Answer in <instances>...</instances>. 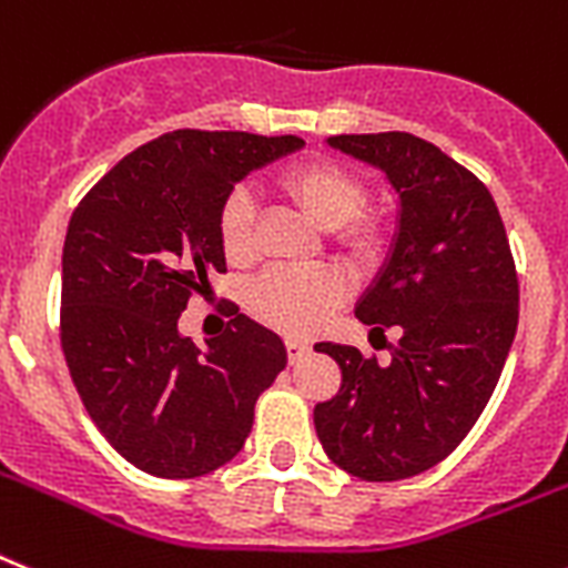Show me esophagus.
Listing matches in <instances>:
<instances>
[{
	"instance_id": "34e87169",
	"label": "esophagus",
	"mask_w": 568,
	"mask_h": 568,
	"mask_svg": "<svg viewBox=\"0 0 568 568\" xmlns=\"http://www.w3.org/2000/svg\"><path fill=\"white\" fill-rule=\"evenodd\" d=\"M285 355H288V361H300V357L303 355H308V343H303V341H292V337H288V341H285Z\"/></svg>"
}]
</instances>
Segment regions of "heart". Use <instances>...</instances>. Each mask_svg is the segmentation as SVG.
<instances>
[{
  "mask_svg": "<svg viewBox=\"0 0 568 568\" xmlns=\"http://www.w3.org/2000/svg\"><path fill=\"white\" fill-rule=\"evenodd\" d=\"M283 190L314 225L335 231L337 254L352 265H373L387 233L378 219L366 216L369 190L337 161H306L285 170ZM219 245L231 265H247L256 254V207L251 193L231 190L219 207ZM343 280L328 268H271L247 288V308L256 321L283 335H314L343 303Z\"/></svg>",
  "mask_w": 568,
  "mask_h": 568,
  "instance_id": "1",
  "label": "heart"
}]
</instances>
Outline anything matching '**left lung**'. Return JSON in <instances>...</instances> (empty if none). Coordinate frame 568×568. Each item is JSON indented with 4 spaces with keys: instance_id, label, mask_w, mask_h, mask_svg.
<instances>
[{
    "instance_id": "left-lung-1",
    "label": "left lung",
    "mask_w": 568,
    "mask_h": 568,
    "mask_svg": "<svg viewBox=\"0 0 568 568\" xmlns=\"http://www.w3.org/2000/svg\"><path fill=\"white\" fill-rule=\"evenodd\" d=\"M328 146L384 170L402 199L393 254L355 308L373 332L402 328V341L389 364L314 346L343 375L314 407V430L341 470L395 483L454 454L483 416L517 335V268L494 195L430 141L375 132Z\"/></svg>"
}]
</instances>
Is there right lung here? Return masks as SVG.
I'll list each match as a JSON object with an SVG mask.
<instances>
[{
    "label": "right lung",
    "instance_id": "obj_1",
    "mask_svg": "<svg viewBox=\"0 0 568 568\" xmlns=\"http://www.w3.org/2000/svg\"><path fill=\"white\" fill-rule=\"evenodd\" d=\"M297 135L175 130L138 146L74 207L63 245L60 343L85 413L144 474L193 479L245 445L285 369L283 341L231 312L202 352L179 332L193 294L225 271L219 207Z\"/></svg>",
    "mask_w": 568,
    "mask_h": 568
}]
</instances>
